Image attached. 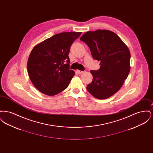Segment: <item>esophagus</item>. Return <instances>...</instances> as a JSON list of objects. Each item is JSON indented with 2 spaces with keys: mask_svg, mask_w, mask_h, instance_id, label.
<instances>
[{
  "mask_svg": "<svg viewBox=\"0 0 153 153\" xmlns=\"http://www.w3.org/2000/svg\"><path fill=\"white\" fill-rule=\"evenodd\" d=\"M76 72H77V73H79V74H81V73H84V71H79V70H77Z\"/></svg>",
  "mask_w": 153,
  "mask_h": 153,
  "instance_id": "esophagus-1",
  "label": "esophagus"
}]
</instances>
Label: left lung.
Segmentation results:
<instances>
[{
    "mask_svg": "<svg viewBox=\"0 0 153 153\" xmlns=\"http://www.w3.org/2000/svg\"><path fill=\"white\" fill-rule=\"evenodd\" d=\"M90 49L92 57L100 61L97 71H91L92 81L88 91L98 99H105L120 89L130 71V52L115 33L108 30L88 31L80 38Z\"/></svg>",
    "mask_w": 153,
    "mask_h": 153,
    "instance_id": "8db88e82",
    "label": "left lung"
}]
</instances>
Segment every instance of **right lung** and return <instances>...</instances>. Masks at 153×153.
<instances>
[{
    "mask_svg": "<svg viewBox=\"0 0 153 153\" xmlns=\"http://www.w3.org/2000/svg\"><path fill=\"white\" fill-rule=\"evenodd\" d=\"M81 32L57 34L34 47L27 61L30 79L38 90L54 96L65 90L74 75L69 69L71 46Z\"/></svg>",
    "mask_w": 153,
    "mask_h": 153,
    "instance_id": "obj_1",
    "label": "right lung"
}]
</instances>
